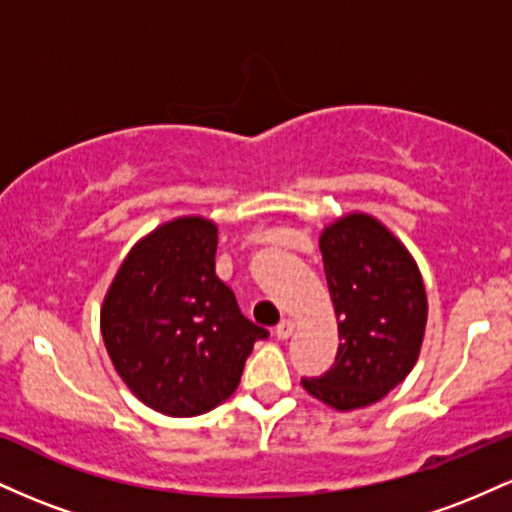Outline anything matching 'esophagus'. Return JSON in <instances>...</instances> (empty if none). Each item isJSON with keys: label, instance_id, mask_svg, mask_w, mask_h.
<instances>
[{"label": "esophagus", "instance_id": "1", "mask_svg": "<svg viewBox=\"0 0 512 512\" xmlns=\"http://www.w3.org/2000/svg\"><path fill=\"white\" fill-rule=\"evenodd\" d=\"M293 330H296L293 320H281L279 325L274 327V334H276V339H289L291 334H293Z\"/></svg>", "mask_w": 512, "mask_h": 512}]
</instances>
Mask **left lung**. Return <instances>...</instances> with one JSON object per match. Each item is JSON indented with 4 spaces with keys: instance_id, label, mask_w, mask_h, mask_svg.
<instances>
[{
    "instance_id": "8db88e82",
    "label": "left lung",
    "mask_w": 512,
    "mask_h": 512,
    "mask_svg": "<svg viewBox=\"0 0 512 512\" xmlns=\"http://www.w3.org/2000/svg\"><path fill=\"white\" fill-rule=\"evenodd\" d=\"M320 250L342 344L327 373L301 383L334 409H361L395 390L419 358L424 281L407 248L368 214L334 221Z\"/></svg>"
}]
</instances>
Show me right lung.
Instances as JSON below:
<instances>
[{
    "label": "right lung",
    "mask_w": 512,
    "mask_h": 512,
    "mask_svg": "<svg viewBox=\"0 0 512 512\" xmlns=\"http://www.w3.org/2000/svg\"><path fill=\"white\" fill-rule=\"evenodd\" d=\"M219 231L185 216L139 240L103 301L101 332L129 390L168 416H197L236 392L264 327L216 276Z\"/></svg>",
    "instance_id": "right-lung-1"
}]
</instances>
